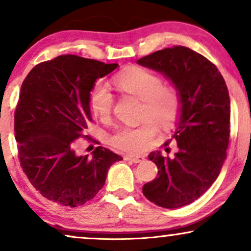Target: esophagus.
<instances>
[{
  "mask_svg": "<svg viewBox=\"0 0 251 251\" xmlns=\"http://www.w3.org/2000/svg\"><path fill=\"white\" fill-rule=\"evenodd\" d=\"M126 160H129V161L134 162V164H138V162H141L145 160L144 155H126L125 156Z\"/></svg>",
  "mask_w": 251,
  "mask_h": 251,
  "instance_id": "obj_1",
  "label": "esophagus"
}]
</instances>
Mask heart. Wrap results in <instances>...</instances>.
<instances>
[{"instance_id":"obj_1","label":"heart","mask_w":251,"mask_h":251,"mask_svg":"<svg viewBox=\"0 0 251 251\" xmlns=\"http://www.w3.org/2000/svg\"><path fill=\"white\" fill-rule=\"evenodd\" d=\"M120 92L127 93L141 100L140 116L145 120L138 126H124L111 137L117 149L127 152H141L156 133V124L167 127L180 113L181 97L177 89L164 84L155 72L141 66H131L113 78ZM90 107L95 116L108 120L113 108V95L104 83H97L90 93ZM148 119L146 120V118Z\"/></svg>"}]
</instances>
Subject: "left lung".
Listing matches in <instances>:
<instances>
[{
	"label": "left lung",
	"instance_id": "obj_1",
	"mask_svg": "<svg viewBox=\"0 0 251 251\" xmlns=\"http://www.w3.org/2000/svg\"><path fill=\"white\" fill-rule=\"evenodd\" d=\"M138 64L164 74L181 97L180 119L173 138L174 158L152 152L158 176L143 193L156 206H187L209 189L227 158L230 133V99L222 75L210 60L181 45L145 56ZM171 140L166 141L167 146Z\"/></svg>",
	"mask_w": 251,
	"mask_h": 251
}]
</instances>
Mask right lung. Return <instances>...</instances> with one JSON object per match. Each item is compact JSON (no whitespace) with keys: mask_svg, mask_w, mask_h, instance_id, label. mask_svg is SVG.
<instances>
[{"mask_svg":"<svg viewBox=\"0 0 251 251\" xmlns=\"http://www.w3.org/2000/svg\"><path fill=\"white\" fill-rule=\"evenodd\" d=\"M118 64L76 55L39 63L21 86L15 111V139L21 167L36 191L62 206L78 207L104 186L108 168L123 158L98 146L92 155H76L85 135L90 92L96 80Z\"/></svg>","mask_w":251,"mask_h":251,"instance_id":"add662e5","label":"right lung"}]
</instances>
